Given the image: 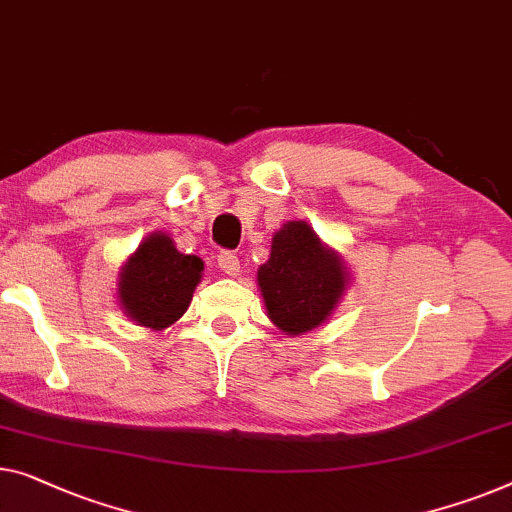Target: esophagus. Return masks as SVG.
Listing matches in <instances>:
<instances>
[{"mask_svg":"<svg viewBox=\"0 0 512 512\" xmlns=\"http://www.w3.org/2000/svg\"><path fill=\"white\" fill-rule=\"evenodd\" d=\"M217 263H219L221 272L228 274V277H235V274L240 272V261L233 251H221V254L217 256Z\"/></svg>","mask_w":512,"mask_h":512,"instance_id":"esophagus-1","label":"esophagus"}]
</instances>
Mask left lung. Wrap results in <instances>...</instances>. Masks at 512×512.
Segmentation results:
<instances>
[{
	"instance_id": "obj_1",
	"label": "left lung",
	"mask_w": 512,
	"mask_h": 512,
	"mask_svg": "<svg viewBox=\"0 0 512 512\" xmlns=\"http://www.w3.org/2000/svg\"><path fill=\"white\" fill-rule=\"evenodd\" d=\"M268 318L288 337L328 321L344 298L351 274L344 258L307 221H286L272 235L270 258L256 274Z\"/></svg>"
}]
</instances>
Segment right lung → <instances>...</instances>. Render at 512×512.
I'll return each mask as SVG.
<instances>
[{"label": "right lung", "instance_id": "obj_1", "mask_svg": "<svg viewBox=\"0 0 512 512\" xmlns=\"http://www.w3.org/2000/svg\"><path fill=\"white\" fill-rule=\"evenodd\" d=\"M203 268L198 256L177 251L168 233L154 231L120 268L117 302L136 325L166 330L189 309Z\"/></svg>", "mask_w": 512, "mask_h": 512}]
</instances>
